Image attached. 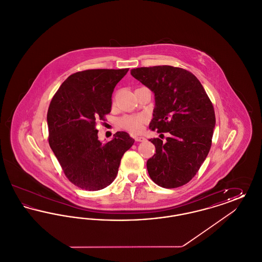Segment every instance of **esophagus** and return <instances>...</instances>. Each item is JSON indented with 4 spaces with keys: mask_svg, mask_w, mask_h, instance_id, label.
Masks as SVG:
<instances>
[{
    "mask_svg": "<svg viewBox=\"0 0 262 262\" xmlns=\"http://www.w3.org/2000/svg\"><path fill=\"white\" fill-rule=\"evenodd\" d=\"M135 140H136L137 142H141V141H144V140H145V138L141 137H135Z\"/></svg>",
    "mask_w": 262,
    "mask_h": 262,
    "instance_id": "1",
    "label": "esophagus"
}]
</instances>
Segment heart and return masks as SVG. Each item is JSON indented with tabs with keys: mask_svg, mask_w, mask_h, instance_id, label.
Masks as SVG:
<instances>
[{
	"mask_svg": "<svg viewBox=\"0 0 262 262\" xmlns=\"http://www.w3.org/2000/svg\"><path fill=\"white\" fill-rule=\"evenodd\" d=\"M146 119L142 115L125 116L121 120V124L127 132L134 135H138L143 130Z\"/></svg>",
	"mask_w": 262,
	"mask_h": 262,
	"instance_id": "b5f03b06",
	"label": "heart"
}]
</instances>
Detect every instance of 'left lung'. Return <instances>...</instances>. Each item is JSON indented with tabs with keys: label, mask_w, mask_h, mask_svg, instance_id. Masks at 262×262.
<instances>
[{
	"label": "left lung",
	"mask_w": 262,
	"mask_h": 262,
	"mask_svg": "<svg viewBox=\"0 0 262 262\" xmlns=\"http://www.w3.org/2000/svg\"><path fill=\"white\" fill-rule=\"evenodd\" d=\"M132 75L155 95L149 128L167 133L166 141L151 138L156 153L147 160L151 180L165 188L187 184L211 147L215 112L196 76L172 66L137 68Z\"/></svg>",
	"instance_id": "8db88e82"
}]
</instances>
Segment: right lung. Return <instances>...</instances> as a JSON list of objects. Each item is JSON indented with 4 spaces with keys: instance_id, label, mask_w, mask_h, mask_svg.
I'll use <instances>...</instances> for the list:
<instances>
[{
    "instance_id": "obj_1",
    "label": "right lung",
    "mask_w": 262,
    "mask_h": 262,
    "mask_svg": "<svg viewBox=\"0 0 262 262\" xmlns=\"http://www.w3.org/2000/svg\"><path fill=\"white\" fill-rule=\"evenodd\" d=\"M128 69L86 70L70 75L51 100L49 144L66 177L76 187L99 190L112 184L121 159L135 139L116 133L102 143L96 125L111 112L112 94Z\"/></svg>"
}]
</instances>
